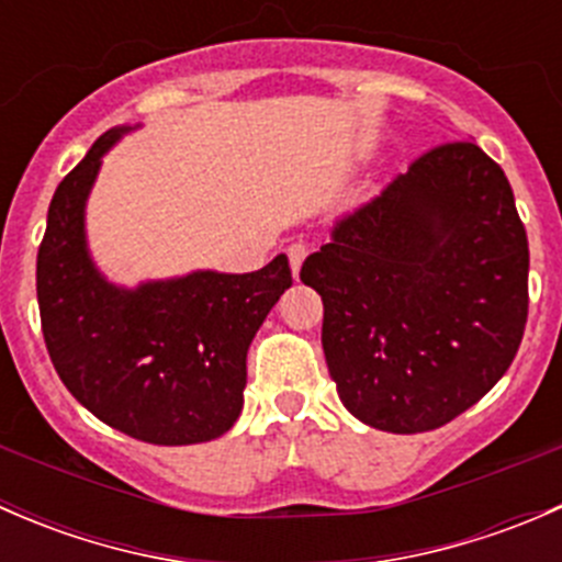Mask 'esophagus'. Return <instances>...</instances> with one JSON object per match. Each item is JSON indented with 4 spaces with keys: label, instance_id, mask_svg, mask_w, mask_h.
<instances>
[{
    "label": "esophagus",
    "instance_id": "esophagus-1",
    "mask_svg": "<svg viewBox=\"0 0 562 562\" xmlns=\"http://www.w3.org/2000/svg\"><path fill=\"white\" fill-rule=\"evenodd\" d=\"M307 252H310V247L304 245V241H293V245L288 247V260H291L293 274H299V269H302V263H304V258H307Z\"/></svg>",
    "mask_w": 562,
    "mask_h": 562
}]
</instances>
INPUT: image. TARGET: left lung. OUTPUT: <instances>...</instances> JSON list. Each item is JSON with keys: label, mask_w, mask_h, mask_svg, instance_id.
I'll return each instance as SVG.
<instances>
[{"label": "left lung", "mask_w": 562, "mask_h": 562, "mask_svg": "<svg viewBox=\"0 0 562 562\" xmlns=\"http://www.w3.org/2000/svg\"><path fill=\"white\" fill-rule=\"evenodd\" d=\"M527 269L503 168L473 140L418 155L302 266L323 299V353L345 407L396 435L454 422L517 356Z\"/></svg>", "instance_id": "1"}]
</instances>
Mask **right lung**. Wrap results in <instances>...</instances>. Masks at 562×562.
<instances>
[{
    "label": "right lung",
    "instance_id": "1",
    "mask_svg": "<svg viewBox=\"0 0 562 562\" xmlns=\"http://www.w3.org/2000/svg\"><path fill=\"white\" fill-rule=\"evenodd\" d=\"M119 135H100L50 198L37 249L45 348L67 391L108 427L155 446L203 443L239 418L247 348L291 288V266L277 255L252 274L108 285L83 245V201Z\"/></svg>",
    "mask_w": 562,
    "mask_h": 562
}]
</instances>
